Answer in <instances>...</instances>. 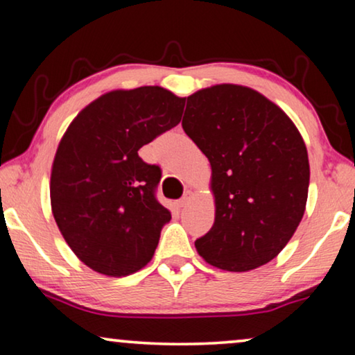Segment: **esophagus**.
Wrapping results in <instances>:
<instances>
[{
    "mask_svg": "<svg viewBox=\"0 0 355 355\" xmlns=\"http://www.w3.org/2000/svg\"><path fill=\"white\" fill-rule=\"evenodd\" d=\"M192 192L191 191H187L186 193H184V196H182V198H181V200H179L178 202V205L179 207H187L189 205V203H191V200H192Z\"/></svg>",
    "mask_w": 355,
    "mask_h": 355,
    "instance_id": "esophagus-1",
    "label": "esophagus"
}]
</instances>
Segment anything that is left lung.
<instances>
[{
	"label": "left lung",
	"mask_w": 355,
	"mask_h": 355,
	"mask_svg": "<svg viewBox=\"0 0 355 355\" xmlns=\"http://www.w3.org/2000/svg\"><path fill=\"white\" fill-rule=\"evenodd\" d=\"M182 129L210 162L215 196V223L197 252L236 273L268 263L307 203L309 155L297 128L257 90L220 84L187 96Z\"/></svg>",
	"instance_id": "1"
}]
</instances>
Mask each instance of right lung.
I'll use <instances>...</instances> for the list:
<instances>
[{
  "mask_svg": "<svg viewBox=\"0 0 355 355\" xmlns=\"http://www.w3.org/2000/svg\"><path fill=\"white\" fill-rule=\"evenodd\" d=\"M186 98L163 87L113 90L85 106L51 168V211L62 237L96 273L132 275L152 260L171 213L155 197L162 169L139 150L179 124Z\"/></svg>",
  "mask_w": 355,
  "mask_h": 355,
  "instance_id": "obj_1",
  "label": "right lung"
}]
</instances>
